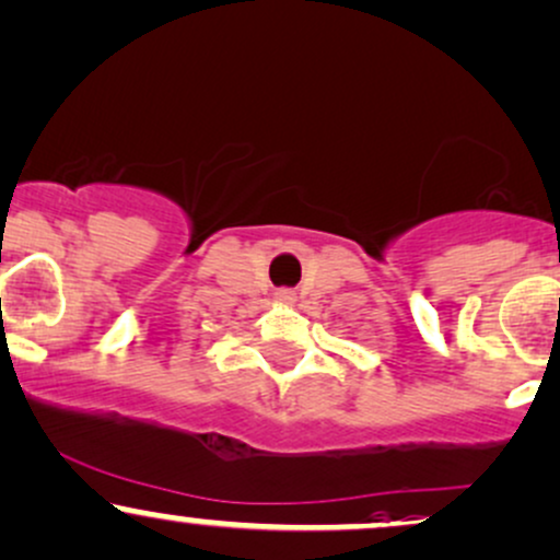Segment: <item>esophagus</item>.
Masks as SVG:
<instances>
[{"label":"esophagus","instance_id":"obj_1","mask_svg":"<svg viewBox=\"0 0 560 560\" xmlns=\"http://www.w3.org/2000/svg\"><path fill=\"white\" fill-rule=\"evenodd\" d=\"M276 300L287 302V305H289V302H294V292H292V289H279V292H276Z\"/></svg>","mask_w":560,"mask_h":560}]
</instances>
